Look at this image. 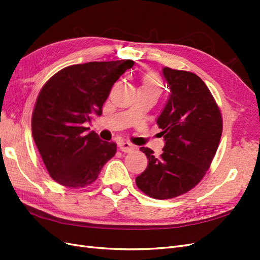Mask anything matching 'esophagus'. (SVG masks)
Listing matches in <instances>:
<instances>
[{
    "label": "esophagus",
    "mask_w": 260,
    "mask_h": 260,
    "mask_svg": "<svg viewBox=\"0 0 260 260\" xmlns=\"http://www.w3.org/2000/svg\"><path fill=\"white\" fill-rule=\"evenodd\" d=\"M118 146H119L120 151H122L124 153H129V152H131V151H133V149H135V145L129 143V142H121V143H119V145H118Z\"/></svg>",
    "instance_id": "obj_1"
}]
</instances>
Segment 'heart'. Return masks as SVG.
<instances>
[{"label":"heart","mask_w":260,"mask_h":260,"mask_svg":"<svg viewBox=\"0 0 260 260\" xmlns=\"http://www.w3.org/2000/svg\"><path fill=\"white\" fill-rule=\"evenodd\" d=\"M140 91L152 92L156 95L161 92V82L159 78L155 75H147L144 77L142 84L140 86Z\"/></svg>","instance_id":"obj_1"}]
</instances>
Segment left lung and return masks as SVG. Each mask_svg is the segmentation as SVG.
Listing matches in <instances>:
<instances>
[{
    "label": "left lung",
    "instance_id": "left-lung-1",
    "mask_svg": "<svg viewBox=\"0 0 260 260\" xmlns=\"http://www.w3.org/2000/svg\"><path fill=\"white\" fill-rule=\"evenodd\" d=\"M170 94L157 119L165 146L160 156L141 147L146 169L136 178L149 198L174 199L193 188L206 175L222 133V117L207 85L193 73L162 69Z\"/></svg>",
    "mask_w": 260,
    "mask_h": 260
}]
</instances>
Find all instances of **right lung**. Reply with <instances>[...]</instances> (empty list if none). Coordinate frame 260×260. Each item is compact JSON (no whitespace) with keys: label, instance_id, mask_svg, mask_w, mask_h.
Returning <instances> with one entry per match:
<instances>
[{"label":"right lung","instance_id":"1","mask_svg":"<svg viewBox=\"0 0 260 260\" xmlns=\"http://www.w3.org/2000/svg\"><path fill=\"white\" fill-rule=\"evenodd\" d=\"M135 61H90L65 67L39 93L31 130L49 175L68 187H84L95 181L116 154L115 142L102 141L85 123L102 107L114 83Z\"/></svg>","mask_w":260,"mask_h":260}]
</instances>
